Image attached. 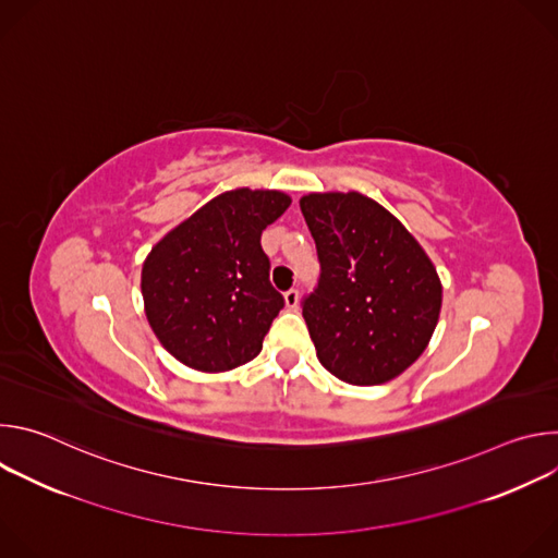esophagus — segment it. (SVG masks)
<instances>
[{
	"label": "esophagus",
	"mask_w": 558,
	"mask_h": 558,
	"mask_svg": "<svg viewBox=\"0 0 558 558\" xmlns=\"http://www.w3.org/2000/svg\"><path fill=\"white\" fill-rule=\"evenodd\" d=\"M298 300H300V291H298V289L284 291V302H287L289 308H295V306H298Z\"/></svg>",
	"instance_id": "esophagus-1"
}]
</instances>
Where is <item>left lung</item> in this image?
<instances>
[{
	"instance_id": "obj_1",
	"label": "left lung",
	"mask_w": 558,
	"mask_h": 558,
	"mask_svg": "<svg viewBox=\"0 0 558 558\" xmlns=\"http://www.w3.org/2000/svg\"><path fill=\"white\" fill-rule=\"evenodd\" d=\"M320 278L302 298L317 360L355 386L384 384L426 349L441 308L437 271L409 229L357 192L300 201Z\"/></svg>"
}]
</instances>
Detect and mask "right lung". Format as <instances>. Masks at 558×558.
Returning <instances> with one entry per match:
<instances>
[{
  "instance_id": "obj_1",
  "label": "right lung",
  "mask_w": 558,
  "mask_h": 558,
  "mask_svg": "<svg viewBox=\"0 0 558 558\" xmlns=\"http://www.w3.org/2000/svg\"><path fill=\"white\" fill-rule=\"evenodd\" d=\"M289 205L282 192L231 190L151 250L141 274L145 315L179 362L218 373L260 353L284 306L260 235Z\"/></svg>"
}]
</instances>
